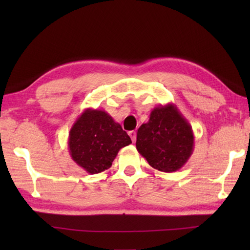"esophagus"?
Masks as SVG:
<instances>
[{
  "instance_id": "1",
  "label": "esophagus",
  "mask_w": 250,
  "mask_h": 250,
  "mask_svg": "<svg viewBox=\"0 0 250 250\" xmlns=\"http://www.w3.org/2000/svg\"><path fill=\"white\" fill-rule=\"evenodd\" d=\"M129 135H130V138H131V140H132V142H134L135 138H137V132H135V131H130Z\"/></svg>"
}]
</instances>
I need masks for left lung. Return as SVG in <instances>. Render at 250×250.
<instances>
[{
	"mask_svg": "<svg viewBox=\"0 0 250 250\" xmlns=\"http://www.w3.org/2000/svg\"><path fill=\"white\" fill-rule=\"evenodd\" d=\"M137 150L161 172H175L188 162L194 150L191 125L174 104L152 110L150 119L138 129Z\"/></svg>",
	"mask_w": 250,
	"mask_h": 250,
	"instance_id": "left-lung-1",
	"label": "left lung"
}]
</instances>
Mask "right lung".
I'll return each instance as SVG.
<instances>
[{
    "label": "right lung",
    "mask_w": 250,
    "mask_h": 250,
    "mask_svg": "<svg viewBox=\"0 0 250 250\" xmlns=\"http://www.w3.org/2000/svg\"><path fill=\"white\" fill-rule=\"evenodd\" d=\"M131 139L104 110H83L71 126L68 147L71 159L89 174L104 172L112 166L120 149Z\"/></svg>",
    "instance_id": "right-lung-1"
}]
</instances>
